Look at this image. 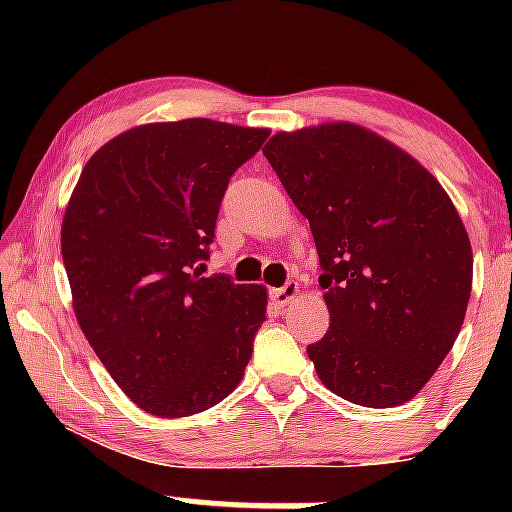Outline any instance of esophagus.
<instances>
[{
    "label": "esophagus",
    "instance_id": "obj_1",
    "mask_svg": "<svg viewBox=\"0 0 512 512\" xmlns=\"http://www.w3.org/2000/svg\"><path fill=\"white\" fill-rule=\"evenodd\" d=\"M296 296H298L296 281H286V284L279 286V289H272V301L279 305H289Z\"/></svg>",
    "mask_w": 512,
    "mask_h": 512
}]
</instances>
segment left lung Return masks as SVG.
<instances>
[{
    "label": "left lung",
    "mask_w": 512,
    "mask_h": 512,
    "mask_svg": "<svg viewBox=\"0 0 512 512\" xmlns=\"http://www.w3.org/2000/svg\"><path fill=\"white\" fill-rule=\"evenodd\" d=\"M308 219L330 330L308 346L322 385L361 407L409 402L455 344L472 293L460 214L407 151L351 122L264 146Z\"/></svg>",
    "instance_id": "obj_1"
}]
</instances>
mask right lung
I'll list each match as a JSON object with an SVG mask.
<instances>
[{
	"instance_id": "obj_1",
	"label": "right lung",
	"mask_w": 512,
	"mask_h": 512,
	"mask_svg": "<svg viewBox=\"0 0 512 512\" xmlns=\"http://www.w3.org/2000/svg\"><path fill=\"white\" fill-rule=\"evenodd\" d=\"M267 129L192 117L122 132L81 170L62 221L74 313L137 407L163 419L219 404L243 380L267 289L202 276L231 175Z\"/></svg>"
}]
</instances>
